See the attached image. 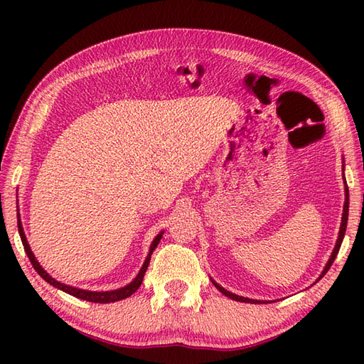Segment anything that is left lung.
Segmentation results:
<instances>
[{"label": "left lung", "mask_w": 364, "mask_h": 364, "mask_svg": "<svg viewBox=\"0 0 364 364\" xmlns=\"http://www.w3.org/2000/svg\"><path fill=\"white\" fill-rule=\"evenodd\" d=\"M347 218H349V189H347V184H346V202H344V213H343L341 228H339V236H338V241H336V245H335V250H333V253H331V257H330V259H328V262H327L326 269H323V272H322L321 278L327 274V270L330 269V266L333 264V261H335L336 255H338V252H339V247H341V244H343L344 233H346V227H347ZM213 283H214L215 288H218L222 294H225V296H227V297H230V299L237 300V301H245V304H261V300H253V299H247V297L236 296V294L230 292V291H227V289H223L222 286H219V284L215 283V282H213ZM262 304H266V301H262Z\"/></svg>", "instance_id": "8db88e82"}]
</instances>
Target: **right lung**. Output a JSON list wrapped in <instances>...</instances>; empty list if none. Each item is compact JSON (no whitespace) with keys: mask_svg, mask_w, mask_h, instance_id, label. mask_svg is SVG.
<instances>
[{"mask_svg":"<svg viewBox=\"0 0 364 364\" xmlns=\"http://www.w3.org/2000/svg\"><path fill=\"white\" fill-rule=\"evenodd\" d=\"M18 233H20L23 247H25V252H26V255H28L31 264H33V267L36 269V272H37L38 275H41V277L43 278V280H46L50 284H53L54 288H59L60 291L70 294V296H73V297H78V299H81V300H87V301H94V304H109V301H117V300H122V299H127V297L131 296V294H134V292L139 289V286L142 284L145 270H146V267H149V264H150L151 253H153L154 249H156V245L159 244L161 237H162V233L158 235L156 237H154V241H153V244H151V247H150V253H149V257H146V259H145V262H144L141 272H139L137 277L134 278V280L131 282L129 284H127L125 288H120V289H115V291H106V292H94V291H84V289L73 288V286H67V284H64V283L54 280L53 277H50L48 274L45 272V270L42 269V266L38 264L37 259L34 258V255H33V252H31L29 244H28V241H26V236H25V233H23L20 219H18Z\"/></svg>","mask_w":364,"mask_h":364,"instance_id":"add662e5","label":"right lung"}]
</instances>
